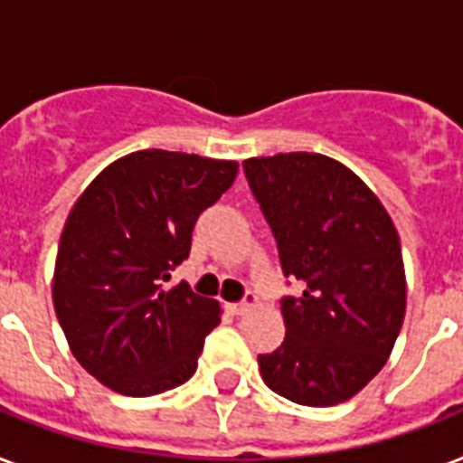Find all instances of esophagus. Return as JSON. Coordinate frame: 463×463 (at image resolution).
I'll use <instances>...</instances> for the list:
<instances>
[{
	"mask_svg": "<svg viewBox=\"0 0 463 463\" xmlns=\"http://www.w3.org/2000/svg\"><path fill=\"white\" fill-rule=\"evenodd\" d=\"M252 307H257V296H254V293H247L242 303L231 305V312L232 315H245V312H250Z\"/></svg>",
	"mask_w": 463,
	"mask_h": 463,
	"instance_id": "34e87169",
	"label": "esophagus"
}]
</instances>
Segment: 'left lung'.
I'll list each match as a JSON object with an SVG mask.
<instances>
[{
  "label": "left lung",
  "mask_w": 463,
  "mask_h": 463,
  "mask_svg": "<svg viewBox=\"0 0 463 463\" xmlns=\"http://www.w3.org/2000/svg\"><path fill=\"white\" fill-rule=\"evenodd\" d=\"M271 225L283 274L303 286L283 298L286 338L260 355L261 380L303 406L355 396L387 363L406 315L402 242L373 189L322 154L242 163Z\"/></svg>",
  "instance_id": "obj_1"
}]
</instances>
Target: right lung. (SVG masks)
Returning a JSON list of instances; mask_svg holds the SVG:
<instances>
[{
	"label": "right lung",
	"instance_id": "obj_1",
	"mask_svg": "<svg viewBox=\"0 0 463 463\" xmlns=\"http://www.w3.org/2000/svg\"><path fill=\"white\" fill-rule=\"evenodd\" d=\"M235 177V160L146 148L110 163L69 211L54 312L74 358L112 392L154 396L194 374L221 305L163 281L189 257L199 213Z\"/></svg>",
	"mask_w": 463,
	"mask_h": 463
}]
</instances>
